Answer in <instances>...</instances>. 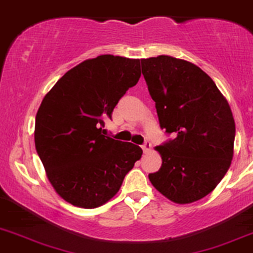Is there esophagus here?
Listing matches in <instances>:
<instances>
[{"label": "esophagus", "mask_w": 253, "mask_h": 253, "mask_svg": "<svg viewBox=\"0 0 253 253\" xmlns=\"http://www.w3.org/2000/svg\"><path fill=\"white\" fill-rule=\"evenodd\" d=\"M152 148V143L149 141H146L143 144H142V149H143L144 153H148Z\"/></svg>", "instance_id": "esophagus-1"}]
</instances>
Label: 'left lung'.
<instances>
[{
  "instance_id": "obj_1",
  "label": "left lung",
  "mask_w": 253,
  "mask_h": 253,
  "mask_svg": "<svg viewBox=\"0 0 253 253\" xmlns=\"http://www.w3.org/2000/svg\"><path fill=\"white\" fill-rule=\"evenodd\" d=\"M141 64L161 128L174 136L156 147L162 167L149 180L171 202H197L216 188L231 164V109L211 78L189 61L159 55Z\"/></svg>"
}]
</instances>
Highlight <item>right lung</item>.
I'll list each match as a JSON object with an SVG mask.
<instances>
[{"label": "right lung", "mask_w": 253, "mask_h": 253, "mask_svg": "<svg viewBox=\"0 0 253 253\" xmlns=\"http://www.w3.org/2000/svg\"><path fill=\"white\" fill-rule=\"evenodd\" d=\"M139 78V59L106 54L70 69L44 96L36 116V149L55 192L70 204L101 207L141 158L137 144L102 134L104 120Z\"/></svg>", "instance_id": "add662e5"}]
</instances>
